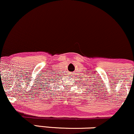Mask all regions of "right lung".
Here are the masks:
<instances>
[{
    "mask_svg": "<svg viewBox=\"0 0 134 134\" xmlns=\"http://www.w3.org/2000/svg\"><path fill=\"white\" fill-rule=\"evenodd\" d=\"M49 77H50V76H49ZM56 77H57V76H56ZM50 79H48V81H51V80H50ZM53 81H54V79H53ZM53 80H51V81H53ZM47 83H48V81H47ZM46 87H47V86H46Z\"/></svg>",
    "mask_w": 134,
    "mask_h": 134,
    "instance_id": "add662e5",
    "label": "right lung"
}]
</instances>
